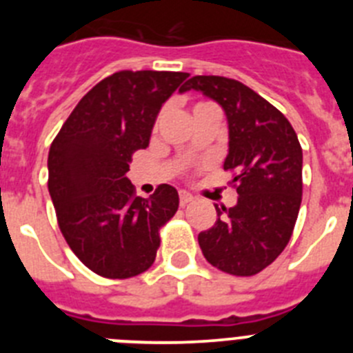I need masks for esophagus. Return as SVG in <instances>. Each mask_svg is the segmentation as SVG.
<instances>
[{"label":"esophagus","mask_w":353,"mask_h":353,"mask_svg":"<svg viewBox=\"0 0 353 353\" xmlns=\"http://www.w3.org/2000/svg\"><path fill=\"white\" fill-rule=\"evenodd\" d=\"M192 199H194V198H192L189 192H180V205H182V207H185L187 203H191Z\"/></svg>","instance_id":"obj_1"}]
</instances>
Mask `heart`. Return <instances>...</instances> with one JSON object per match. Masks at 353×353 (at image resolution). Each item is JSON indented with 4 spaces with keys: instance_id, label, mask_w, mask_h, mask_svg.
<instances>
[{
    "instance_id": "heart-1",
    "label": "heart",
    "mask_w": 353,
    "mask_h": 353,
    "mask_svg": "<svg viewBox=\"0 0 353 353\" xmlns=\"http://www.w3.org/2000/svg\"><path fill=\"white\" fill-rule=\"evenodd\" d=\"M205 104H208V102H199V104H196L194 108H192V109H196V108H201V105H205Z\"/></svg>"
}]
</instances>
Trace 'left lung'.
I'll use <instances>...</instances> for the list:
<instances>
[{"label":"left lung","instance_id":"obj_1","mask_svg":"<svg viewBox=\"0 0 353 353\" xmlns=\"http://www.w3.org/2000/svg\"><path fill=\"white\" fill-rule=\"evenodd\" d=\"M198 90L224 109L235 207H217L214 226L198 235L203 256L232 276H254L292 239L302 201V148L292 123L254 90L221 76H194L180 92Z\"/></svg>","mask_w":353,"mask_h":353}]
</instances>
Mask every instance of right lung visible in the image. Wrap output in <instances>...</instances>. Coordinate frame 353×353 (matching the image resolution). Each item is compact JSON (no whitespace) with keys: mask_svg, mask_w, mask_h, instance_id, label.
I'll return each instance as SVG.
<instances>
[{"mask_svg":"<svg viewBox=\"0 0 353 353\" xmlns=\"http://www.w3.org/2000/svg\"><path fill=\"white\" fill-rule=\"evenodd\" d=\"M187 72L120 70L74 108L49 148V194L68 248L90 270L127 279L148 270L161 228L179 210L168 183L136 196L125 173L146 148L155 118Z\"/></svg>","mask_w":353,"mask_h":353,"instance_id":"obj_1","label":"right lung"}]
</instances>
